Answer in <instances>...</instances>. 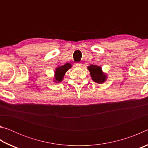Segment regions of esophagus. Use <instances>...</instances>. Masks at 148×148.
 Instances as JSON below:
<instances>
[{
    "mask_svg": "<svg viewBox=\"0 0 148 148\" xmlns=\"http://www.w3.org/2000/svg\"><path fill=\"white\" fill-rule=\"evenodd\" d=\"M82 65V64L81 63V62H77V63L76 64V66L77 67H81Z\"/></svg>",
    "mask_w": 148,
    "mask_h": 148,
    "instance_id": "1",
    "label": "esophagus"
}]
</instances>
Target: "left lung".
<instances>
[{
    "instance_id": "1",
    "label": "left lung",
    "mask_w": 148,
    "mask_h": 148,
    "mask_svg": "<svg viewBox=\"0 0 148 148\" xmlns=\"http://www.w3.org/2000/svg\"><path fill=\"white\" fill-rule=\"evenodd\" d=\"M90 72L92 79L98 84H102L106 79V76L102 72L101 67L91 64L87 67Z\"/></svg>"
}]
</instances>
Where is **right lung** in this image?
I'll use <instances>...</instances> for the list:
<instances>
[{
	"label": "right lung",
	"mask_w": 148,
	"mask_h": 148,
	"mask_svg": "<svg viewBox=\"0 0 148 148\" xmlns=\"http://www.w3.org/2000/svg\"><path fill=\"white\" fill-rule=\"evenodd\" d=\"M72 67L71 64L70 63H66L62 66L57 67L56 70V75H55V82L57 83V82H62V79H63V77L64 76V74L66 73V71H68L69 69H71Z\"/></svg>",
	"instance_id": "right-lung-1"
}]
</instances>
